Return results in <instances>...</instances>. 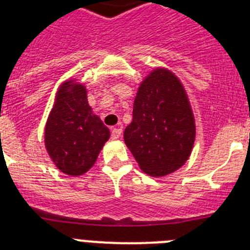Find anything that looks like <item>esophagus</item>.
I'll use <instances>...</instances> for the list:
<instances>
[{
  "label": "esophagus",
  "mask_w": 250,
  "mask_h": 250,
  "mask_svg": "<svg viewBox=\"0 0 250 250\" xmlns=\"http://www.w3.org/2000/svg\"><path fill=\"white\" fill-rule=\"evenodd\" d=\"M121 134H123V129L121 127H114V129L111 130V138L112 139H120L121 138Z\"/></svg>",
  "instance_id": "esophagus-1"
}]
</instances>
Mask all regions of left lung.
I'll list each match as a JSON object with an SVG mask.
<instances>
[{
  "mask_svg": "<svg viewBox=\"0 0 250 250\" xmlns=\"http://www.w3.org/2000/svg\"><path fill=\"white\" fill-rule=\"evenodd\" d=\"M124 140L150 176L161 178L185 164L195 141V119L174 72L156 67L141 81Z\"/></svg>",
  "mask_w": 250,
  "mask_h": 250,
  "instance_id": "1",
  "label": "left lung"
}]
</instances>
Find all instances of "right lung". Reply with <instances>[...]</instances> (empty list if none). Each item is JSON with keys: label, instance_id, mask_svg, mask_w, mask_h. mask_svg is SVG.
<instances>
[{"label": "right lung", "instance_id": "add662e5", "mask_svg": "<svg viewBox=\"0 0 250 250\" xmlns=\"http://www.w3.org/2000/svg\"><path fill=\"white\" fill-rule=\"evenodd\" d=\"M110 139V130L87 101L76 79L60 85L45 125V147L57 169L71 176L89 171Z\"/></svg>", "mask_w": 250, "mask_h": 250}]
</instances>
